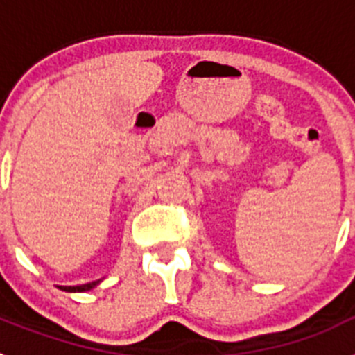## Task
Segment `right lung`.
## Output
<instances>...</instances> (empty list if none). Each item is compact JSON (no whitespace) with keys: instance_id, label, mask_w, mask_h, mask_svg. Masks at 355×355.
<instances>
[{"instance_id":"add662e5","label":"right lung","mask_w":355,"mask_h":355,"mask_svg":"<svg viewBox=\"0 0 355 355\" xmlns=\"http://www.w3.org/2000/svg\"><path fill=\"white\" fill-rule=\"evenodd\" d=\"M99 281H92V283H87V284H80V286H60V290L64 291H89L92 290L94 286H97Z\"/></svg>"}]
</instances>
